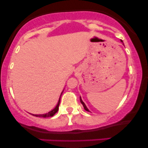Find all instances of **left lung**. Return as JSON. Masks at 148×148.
<instances>
[{"mask_svg": "<svg viewBox=\"0 0 148 148\" xmlns=\"http://www.w3.org/2000/svg\"><path fill=\"white\" fill-rule=\"evenodd\" d=\"M80 101H81V103H82V104H83V106H84V109H85V110H86V111H88V112H90V111H89V110H88V108H87V107H86V104H85V103H84V101H82V99H81V97H80Z\"/></svg>", "mask_w": 148, "mask_h": 148, "instance_id": "1", "label": "left lung"}]
</instances>
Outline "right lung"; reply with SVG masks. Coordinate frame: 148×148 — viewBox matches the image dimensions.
Wrapping results in <instances>:
<instances>
[{"label":"right lung","instance_id":"right-lung-1","mask_svg":"<svg viewBox=\"0 0 148 148\" xmlns=\"http://www.w3.org/2000/svg\"><path fill=\"white\" fill-rule=\"evenodd\" d=\"M60 97L59 99L58 102V104L56 105V106L55 107V108L51 111L50 112H49L48 113H46V114H42V115H33L36 117H42V118H49V117H52L53 115H54L56 113H57L58 111V108H59V105H60Z\"/></svg>","mask_w":148,"mask_h":148}]
</instances>
